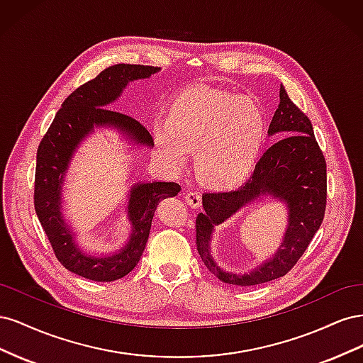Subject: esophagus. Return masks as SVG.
<instances>
[{
	"label": "esophagus",
	"instance_id": "1",
	"mask_svg": "<svg viewBox=\"0 0 363 363\" xmlns=\"http://www.w3.org/2000/svg\"><path fill=\"white\" fill-rule=\"evenodd\" d=\"M184 200L194 208H199L201 206V196L199 195V192H194V191L188 192L184 195Z\"/></svg>",
	"mask_w": 363,
	"mask_h": 363
}]
</instances>
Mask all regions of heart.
Returning a JSON list of instances; mask_svg holds the SVG:
<instances>
[{
	"label": "heart",
	"mask_w": 363,
	"mask_h": 363,
	"mask_svg": "<svg viewBox=\"0 0 363 363\" xmlns=\"http://www.w3.org/2000/svg\"><path fill=\"white\" fill-rule=\"evenodd\" d=\"M265 135V118L255 103L207 86L189 87L175 96L164 127L155 131L164 159L182 164L186 151L194 152L196 175L215 188H230L248 177Z\"/></svg>",
	"instance_id": "heart-1"
}]
</instances>
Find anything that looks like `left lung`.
<instances>
[{"label":"left lung","instance_id":"1","mask_svg":"<svg viewBox=\"0 0 363 363\" xmlns=\"http://www.w3.org/2000/svg\"><path fill=\"white\" fill-rule=\"evenodd\" d=\"M281 138L257 162L250 180L236 191L203 195L204 212L196 216V250L215 277L236 286H255L288 274L309 247L323 224L327 204V164L313 135L311 119L280 86V104L268 128ZM260 194H271L290 207V225L277 256L248 274L225 273L210 256L213 225L223 222Z\"/></svg>","mask_w":363,"mask_h":363}]
</instances>
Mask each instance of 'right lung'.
Here are the masks:
<instances>
[{
  "label": "right lung",
  "mask_w": 363,
  "mask_h": 363,
  "mask_svg": "<svg viewBox=\"0 0 363 363\" xmlns=\"http://www.w3.org/2000/svg\"><path fill=\"white\" fill-rule=\"evenodd\" d=\"M160 68L145 65L119 63L108 67L95 79L82 84L63 101L45 136L42 138L35 174V208L45 230L54 255L74 274L94 281H113L133 269L145 250L151 221L157 204L180 192V184L169 182L140 183L130 191L128 216L133 233L128 244L115 255L94 256L74 244V235L65 225L60 212V189L63 174L77 145L96 125L115 127L138 144L152 147L150 131L135 118L107 108L128 82L147 79Z\"/></svg>",
  "instance_id": "obj_1"
}]
</instances>
